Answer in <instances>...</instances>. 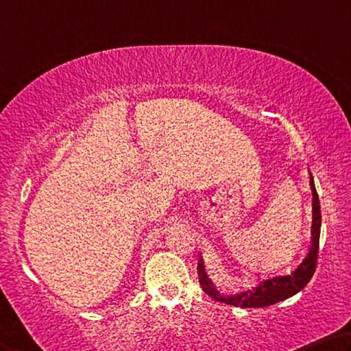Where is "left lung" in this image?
<instances>
[{
	"label": "left lung",
	"mask_w": 351,
	"mask_h": 351,
	"mask_svg": "<svg viewBox=\"0 0 351 351\" xmlns=\"http://www.w3.org/2000/svg\"><path fill=\"white\" fill-rule=\"evenodd\" d=\"M310 183L313 189V239L308 253L305 254L302 262H300L290 274L276 276V278L265 279L259 282L254 288H251V290L225 298L220 296L216 288L211 284V280L208 279L204 268V262H202L199 257V282L206 294H210L213 299L220 300V302H225L228 305L242 306V308H261V306H269L293 296V294L299 293L306 284H308V280L311 279V276L316 269L319 253V236H321V204H319V195L315 188L313 177L310 179Z\"/></svg>",
	"instance_id": "8db88e82"
}]
</instances>
